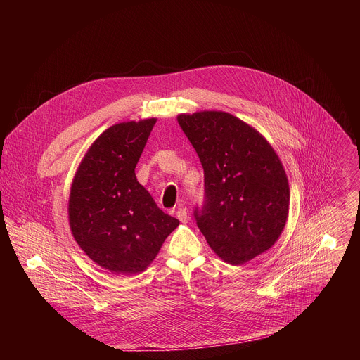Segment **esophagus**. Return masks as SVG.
Instances as JSON below:
<instances>
[{"label": "esophagus", "instance_id": "obj_1", "mask_svg": "<svg viewBox=\"0 0 360 360\" xmlns=\"http://www.w3.org/2000/svg\"><path fill=\"white\" fill-rule=\"evenodd\" d=\"M176 218H178L182 224H186V222H188V219H189L186 208H182V207H181V208L176 211Z\"/></svg>", "mask_w": 360, "mask_h": 360}]
</instances>
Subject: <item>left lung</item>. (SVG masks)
Returning <instances> with one entry per match:
<instances>
[{
  "instance_id": "8db88e82",
  "label": "left lung",
  "mask_w": 360,
  "mask_h": 360,
  "mask_svg": "<svg viewBox=\"0 0 360 360\" xmlns=\"http://www.w3.org/2000/svg\"><path fill=\"white\" fill-rule=\"evenodd\" d=\"M176 120L203 168L198 228L224 262L243 265L271 249L285 228L290 198L285 168L264 135L228 112Z\"/></svg>"
}]
</instances>
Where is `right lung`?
<instances>
[{
    "label": "right lung",
    "instance_id": "1",
    "mask_svg": "<svg viewBox=\"0 0 360 360\" xmlns=\"http://www.w3.org/2000/svg\"><path fill=\"white\" fill-rule=\"evenodd\" d=\"M155 122L148 118L105 129L86 150L71 184L72 236L89 259L115 275L143 272L179 225L135 176Z\"/></svg>",
    "mask_w": 360,
    "mask_h": 360
}]
</instances>
